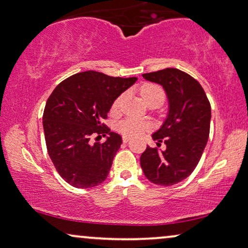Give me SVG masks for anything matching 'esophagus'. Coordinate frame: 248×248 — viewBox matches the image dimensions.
I'll use <instances>...</instances> for the list:
<instances>
[{"label": "esophagus", "mask_w": 248, "mask_h": 248, "mask_svg": "<svg viewBox=\"0 0 248 248\" xmlns=\"http://www.w3.org/2000/svg\"><path fill=\"white\" fill-rule=\"evenodd\" d=\"M122 140H124V143H128V141L130 140V137H128V136H124V137H122Z\"/></svg>", "instance_id": "esophagus-1"}]
</instances>
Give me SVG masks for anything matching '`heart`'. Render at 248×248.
Segmentation results:
<instances>
[{
    "label": "heart",
    "mask_w": 248,
    "mask_h": 248,
    "mask_svg": "<svg viewBox=\"0 0 248 248\" xmlns=\"http://www.w3.org/2000/svg\"><path fill=\"white\" fill-rule=\"evenodd\" d=\"M140 93L146 104L156 103L160 105L162 104V102L164 101V92L162 88L157 85L144 84L140 87ZM121 100H122V96H119L117 100L113 102V105H112L113 111H117L119 107H120ZM117 128L121 134L124 135V136L137 137L147 129L148 124L143 120H140V119L129 117V118L122 119L121 121H119L117 124Z\"/></svg>",
    "instance_id": "b5f03b06"
}]
</instances>
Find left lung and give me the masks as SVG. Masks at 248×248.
<instances>
[{
    "label": "left lung",
    "mask_w": 248,
    "mask_h": 248,
    "mask_svg": "<svg viewBox=\"0 0 248 248\" xmlns=\"http://www.w3.org/2000/svg\"><path fill=\"white\" fill-rule=\"evenodd\" d=\"M144 79L161 85L167 94L168 114L152 135L164 150L147 146L140 156L145 177L158 186H172L189 176L199 164L210 134L211 105L196 79L186 72L167 68Z\"/></svg>",
    "instance_id": "1"
}]
</instances>
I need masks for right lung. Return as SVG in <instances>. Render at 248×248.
Segmentation results:
<instances>
[{"label": "right lung", "mask_w": 248, "mask_h": 248, "mask_svg": "<svg viewBox=\"0 0 248 248\" xmlns=\"http://www.w3.org/2000/svg\"><path fill=\"white\" fill-rule=\"evenodd\" d=\"M136 81V77H110L90 70L67 78L49 95L43 114L46 147L55 169L69 185L92 188L107 179L122 138L101 120ZM107 134L104 143L91 141L93 136Z\"/></svg>", "instance_id": "add662e5"}]
</instances>
